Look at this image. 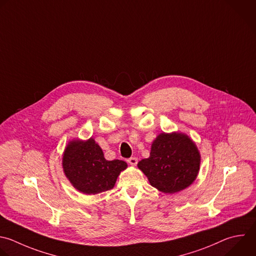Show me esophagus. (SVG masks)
<instances>
[{
  "instance_id": "34e87169",
  "label": "esophagus",
  "mask_w": 256,
  "mask_h": 256,
  "mask_svg": "<svg viewBox=\"0 0 256 256\" xmlns=\"http://www.w3.org/2000/svg\"><path fill=\"white\" fill-rule=\"evenodd\" d=\"M128 162L130 164V166H136L138 164V158L136 156H132V158H130L128 160Z\"/></svg>"
}]
</instances>
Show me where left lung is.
I'll return each mask as SVG.
<instances>
[{"label": "left lung", "instance_id": "left-lung-1", "mask_svg": "<svg viewBox=\"0 0 256 256\" xmlns=\"http://www.w3.org/2000/svg\"><path fill=\"white\" fill-rule=\"evenodd\" d=\"M201 154L193 140L180 132H162L152 144L150 156L138 162L150 184L164 194L180 192L194 183Z\"/></svg>", "mask_w": 256, "mask_h": 256}]
</instances>
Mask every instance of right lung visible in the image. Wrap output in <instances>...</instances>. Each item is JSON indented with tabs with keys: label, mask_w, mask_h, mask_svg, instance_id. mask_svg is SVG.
I'll use <instances>...</instances> for the list:
<instances>
[{
	"label": "right lung",
	"mask_w": 256,
	"mask_h": 256,
	"mask_svg": "<svg viewBox=\"0 0 256 256\" xmlns=\"http://www.w3.org/2000/svg\"><path fill=\"white\" fill-rule=\"evenodd\" d=\"M62 168L78 192L96 195L112 189L128 164L120 160H108L102 148L90 138L69 140L63 152Z\"/></svg>",
	"instance_id": "right-lung-1"
}]
</instances>
